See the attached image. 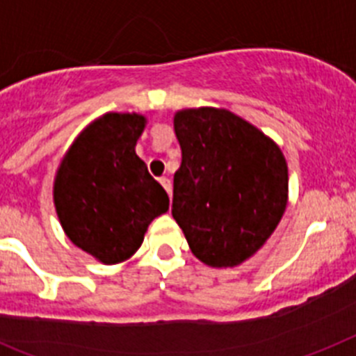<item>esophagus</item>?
<instances>
[{
  "label": "esophagus",
  "mask_w": 356,
  "mask_h": 356,
  "mask_svg": "<svg viewBox=\"0 0 356 356\" xmlns=\"http://www.w3.org/2000/svg\"><path fill=\"white\" fill-rule=\"evenodd\" d=\"M160 184H161V187L167 191V195L171 196V180H169V178H165V176H161Z\"/></svg>",
  "instance_id": "esophagus-1"
}]
</instances>
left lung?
Segmentation results:
<instances>
[{"label": "left lung", "mask_w": 356, "mask_h": 356, "mask_svg": "<svg viewBox=\"0 0 356 356\" xmlns=\"http://www.w3.org/2000/svg\"><path fill=\"white\" fill-rule=\"evenodd\" d=\"M181 149L172 185V218L191 251L211 267L252 257L287 205V163L280 147L225 108L175 114Z\"/></svg>", "instance_id": "8db88e82"}]
</instances>
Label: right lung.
Listing matches in <instances>:
<instances>
[{
	"instance_id": "obj_1",
	"label": "right lung",
	"mask_w": 356,
	"mask_h": 356,
	"mask_svg": "<svg viewBox=\"0 0 356 356\" xmlns=\"http://www.w3.org/2000/svg\"><path fill=\"white\" fill-rule=\"evenodd\" d=\"M142 114L107 113L74 140L54 180V205L70 242L102 264H120L142 245L169 196L134 147Z\"/></svg>"
}]
</instances>
